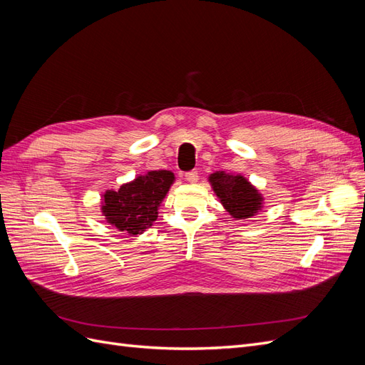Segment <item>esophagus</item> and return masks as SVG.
<instances>
[{"label":"esophagus","instance_id":"obj_1","mask_svg":"<svg viewBox=\"0 0 365 365\" xmlns=\"http://www.w3.org/2000/svg\"><path fill=\"white\" fill-rule=\"evenodd\" d=\"M197 178H200V176H197V172H196V170H192V172H187V173H185V181H187V182L195 184V182H197Z\"/></svg>","mask_w":365,"mask_h":365}]
</instances>
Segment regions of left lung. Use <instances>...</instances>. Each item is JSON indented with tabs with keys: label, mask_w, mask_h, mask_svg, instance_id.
<instances>
[{
	"label": "left lung",
	"mask_w": 365,
	"mask_h": 365,
	"mask_svg": "<svg viewBox=\"0 0 365 365\" xmlns=\"http://www.w3.org/2000/svg\"><path fill=\"white\" fill-rule=\"evenodd\" d=\"M217 200L235 219H250L263 208V196L244 175L217 170L208 176Z\"/></svg>",
	"instance_id": "obj_1"
}]
</instances>
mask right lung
Returning a JSON list of instances; mask_svg holds the SVG:
<instances>
[{
  "label": "right lung",
  "mask_w": 365,
  "mask_h": 365,
  "mask_svg": "<svg viewBox=\"0 0 365 365\" xmlns=\"http://www.w3.org/2000/svg\"><path fill=\"white\" fill-rule=\"evenodd\" d=\"M173 182L175 175L170 170L138 175L121 184L118 190H106L102 195V216L123 235H143L157 220L158 208Z\"/></svg>",
  "instance_id": "add662e5"
}]
</instances>
